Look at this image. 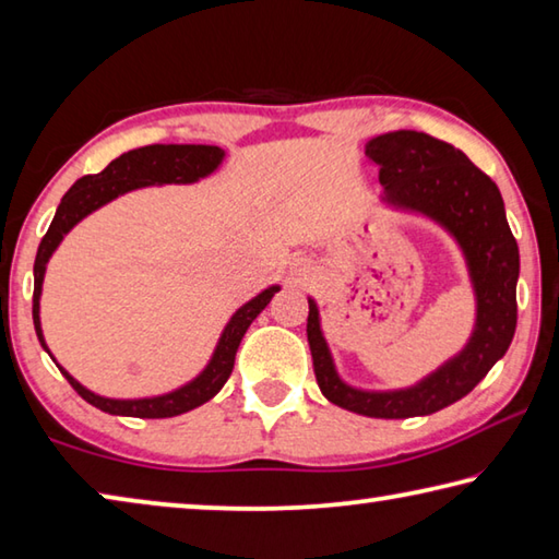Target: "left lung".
Returning a JSON list of instances; mask_svg holds the SVG:
<instances>
[{
    "label": "left lung",
    "instance_id": "left-lung-1",
    "mask_svg": "<svg viewBox=\"0 0 559 559\" xmlns=\"http://www.w3.org/2000/svg\"><path fill=\"white\" fill-rule=\"evenodd\" d=\"M366 156L380 166L383 201L423 213L454 235L476 295V324L468 344L435 373L403 390H358L338 378L317 301L309 299L307 338L321 393L348 413L403 419L432 415L472 393L511 346L518 321V242L506 221L498 186L468 156L425 132L397 130L373 136Z\"/></svg>",
    "mask_w": 559,
    "mask_h": 559
}]
</instances>
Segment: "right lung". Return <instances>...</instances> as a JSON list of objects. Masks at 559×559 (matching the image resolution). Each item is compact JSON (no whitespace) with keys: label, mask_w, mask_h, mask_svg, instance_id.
Wrapping results in <instances>:
<instances>
[{"label":"right lung","mask_w":559,"mask_h":559,"mask_svg":"<svg viewBox=\"0 0 559 559\" xmlns=\"http://www.w3.org/2000/svg\"><path fill=\"white\" fill-rule=\"evenodd\" d=\"M225 152L221 146L211 144H150L140 146V150L124 152L105 166L100 174H91L78 179L71 189L58 203L56 215L48 230L44 235L41 245H38L36 262H34V326L36 336L41 341V346L48 356L44 331H41V317H38V299H41V285L46 274V262L61 245L63 235L73 228L75 223H81L85 215L100 209V205L110 203L117 195L127 191L144 189V186H162V183H193L203 179V176L213 174L223 162ZM274 292H280L277 285L260 292L258 297H252L248 305H242L225 324L223 334L218 338L213 356L199 376L191 383L171 390V393L156 395V397H136V400H115L95 395L93 390L83 388L78 380L68 373L66 368L58 366V370L66 376L68 383L81 395L85 403L103 409L107 415H122V417H142V419H162V417H176L189 413V409L199 407L218 393L225 385V380L230 378L235 366V354L245 336V331L258 319L260 311L270 305Z\"/></svg>","instance_id":"obj_1"}]
</instances>
